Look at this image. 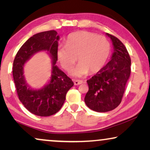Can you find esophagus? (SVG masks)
<instances>
[{
	"mask_svg": "<svg viewBox=\"0 0 150 150\" xmlns=\"http://www.w3.org/2000/svg\"><path fill=\"white\" fill-rule=\"evenodd\" d=\"M74 85H79L83 83V81H78V80H74Z\"/></svg>",
	"mask_w": 150,
	"mask_h": 150,
	"instance_id": "esophagus-1",
	"label": "esophagus"
}]
</instances>
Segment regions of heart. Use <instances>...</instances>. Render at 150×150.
Wrapping results in <instances>:
<instances>
[{"label": "heart", "mask_w": 150, "mask_h": 150, "mask_svg": "<svg viewBox=\"0 0 150 150\" xmlns=\"http://www.w3.org/2000/svg\"><path fill=\"white\" fill-rule=\"evenodd\" d=\"M110 54V44L103 36L81 30L69 34L65 46L59 47L57 55L63 69L70 71L78 60L80 62L71 72L74 76H82L100 71Z\"/></svg>", "instance_id": "1"}]
</instances>
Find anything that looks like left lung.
<instances>
[{
    "mask_svg": "<svg viewBox=\"0 0 150 150\" xmlns=\"http://www.w3.org/2000/svg\"><path fill=\"white\" fill-rule=\"evenodd\" d=\"M106 35L113 46L111 59L87 80L89 91L85 98L86 105L90 109L100 112L110 111L120 105L131 71L130 57L126 47L116 37L108 33Z\"/></svg>",
    "mask_w": 150,
    "mask_h": 150,
    "instance_id": "obj_1",
    "label": "left lung"
}]
</instances>
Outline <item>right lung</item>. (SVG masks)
<instances>
[{
    "instance_id": "obj_1",
    "label": "right lung",
    "mask_w": 150,
    "mask_h": 150,
    "mask_svg": "<svg viewBox=\"0 0 150 150\" xmlns=\"http://www.w3.org/2000/svg\"><path fill=\"white\" fill-rule=\"evenodd\" d=\"M59 36L55 30L39 33L22 45L16 54L13 65V77L16 91L28 111L41 117L54 115L62 107L67 92L74 85L72 81L56 65ZM47 51L52 63L49 81L40 89L28 85L23 74L25 63L36 53Z\"/></svg>"
}]
</instances>
